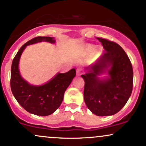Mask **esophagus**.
Listing matches in <instances>:
<instances>
[{
  "label": "esophagus",
  "instance_id": "esophagus-1",
  "mask_svg": "<svg viewBox=\"0 0 146 146\" xmlns=\"http://www.w3.org/2000/svg\"><path fill=\"white\" fill-rule=\"evenodd\" d=\"M76 74H77V75H78V76H80V75H81L82 74V71H81V69H77V71H76Z\"/></svg>",
  "mask_w": 146,
  "mask_h": 146
}]
</instances>
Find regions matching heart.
Instances as JSON below:
<instances>
[{
  "label": "heart",
  "instance_id": "obj_1",
  "mask_svg": "<svg viewBox=\"0 0 146 146\" xmlns=\"http://www.w3.org/2000/svg\"><path fill=\"white\" fill-rule=\"evenodd\" d=\"M88 52H92L94 50V47L93 46H88Z\"/></svg>",
  "mask_w": 146,
  "mask_h": 146
}]
</instances>
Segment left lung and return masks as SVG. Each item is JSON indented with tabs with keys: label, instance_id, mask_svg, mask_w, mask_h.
<instances>
[{
	"label": "left lung",
	"instance_id": "1",
	"mask_svg": "<svg viewBox=\"0 0 146 146\" xmlns=\"http://www.w3.org/2000/svg\"><path fill=\"white\" fill-rule=\"evenodd\" d=\"M105 53L93 65L86 68L84 99L88 108L99 116L117 113L126 105L133 90V66L127 54L115 42L96 37ZM108 71L110 78L102 80L98 75Z\"/></svg>",
	"mask_w": 146,
	"mask_h": 146
}]
</instances>
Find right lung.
<instances>
[{
	"label": "right lung",
	"instance_id": "obj_1",
	"mask_svg": "<svg viewBox=\"0 0 146 146\" xmlns=\"http://www.w3.org/2000/svg\"><path fill=\"white\" fill-rule=\"evenodd\" d=\"M41 41L55 43L53 37L36 36L23 45L12 62L10 84L14 97L24 110L35 115L46 116L53 113L61 105L64 92L76 75V70L72 68L66 73H58L42 86H33L26 82L19 71L20 56L27 45Z\"/></svg>",
	"mask_w": 146,
	"mask_h": 146
}]
</instances>
